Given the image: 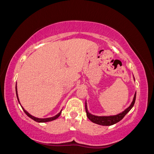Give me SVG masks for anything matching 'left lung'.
Listing matches in <instances>:
<instances>
[{
	"label": "left lung",
	"mask_w": 154,
	"mask_h": 154,
	"mask_svg": "<svg viewBox=\"0 0 154 154\" xmlns=\"http://www.w3.org/2000/svg\"><path fill=\"white\" fill-rule=\"evenodd\" d=\"M136 93H135L133 102H131V104L130 106H128L127 109H126L123 112L116 115V116H94V115L91 114L88 111V109H87V105H86V104H85V109H86V116L88 117L89 120H90L91 122H93V123L97 124V125H103V126L113 125L114 124L120 122L122 119L126 116V114H127L128 112L132 109L135 104V102H136Z\"/></svg>",
	"instance_id": "8db88e82"
}]
</instances>
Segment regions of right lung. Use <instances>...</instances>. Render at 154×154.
Listing matches in <instances>:
<instances>
[{"label": "right lung", "mask_w": 154, "mask_h": 154, "mask_svg": "<svg viewBox=\"0 0 154 154\" xmlns=\"http://www.w3.org/2000/svg\"><path fill=\"white\" fill-rule=\"evenodd\" d=\"M16 93H17V99H18V102H19V104H20V102H19V99H18V93H17V86H16ZM20 106H21V105H20ZM22 107V106H21ZM22 109H23V111L25 112V113H26V114L27 115V116L29 117V118H30L31 119H32L33 120H34V121H36V122H50V121H52V120H56L57 118H58L59 117V116H60L61 115V111H62V110H61V111L59 112V113L57 114V115H56V116H54V117H52V118H35V117H34V116H32V115H30L29 114L28 112L27 111H26V110L24 109V108H23L22 107Z\"/></svg>", "instance_id": "obj_1"}]
</instances>
